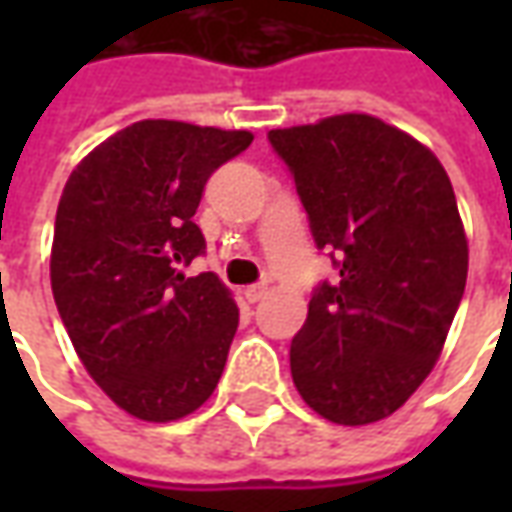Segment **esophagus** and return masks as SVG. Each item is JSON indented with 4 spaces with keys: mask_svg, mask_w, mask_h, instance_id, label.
<instances>
[{
    "mask_svg": "<svg viewBox=\"0 0 512 512\" xmlns=\"http://www.w3.org/2000/svg\"><path fill=\"white\" fill-rule=\"evenodd\" d=\"M266 293H268L266 282H257V285H249V288L244 290L246 301H252V304H255V301H260V299H266Z\"/></svg>",
    "mask_w": 512,
    "mask_h": 512,
    "instance_id": "esophagus-1",
    "label": "esophagus"
}]
</instances>
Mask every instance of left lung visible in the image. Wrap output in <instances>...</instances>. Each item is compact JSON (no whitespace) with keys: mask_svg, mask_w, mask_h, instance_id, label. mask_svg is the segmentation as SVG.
Returning <instances> with one entry per match:
<instances>
[{"mask_svg":"<svg viewBox=\"0 0 512 512\" xmlns=\"http://www.w3.org/2000/svg\"><path fill=\"white\" fill-rule=\"evenodd\" d=\"M318 249L321 282L290 343L304 403L337 425L395 414L436 365L469 271L455 191L439 158L370 115L274 128Z\"/></svg>","mask_w":512,"mask_h":512,"instance_id":"8db88e82","label":"left lung"}]
</instances>
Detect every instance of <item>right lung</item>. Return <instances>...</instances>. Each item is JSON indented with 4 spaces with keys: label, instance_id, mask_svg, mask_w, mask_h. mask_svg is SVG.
<instances>
[{
    "label": "right lung",
    "instance_id": "1",
    "mask_svg": "<svg viewBox=\"0 0 512 512\" xmlns=\"http://www.w3.org/2000/svg\"><path fill=\"white\" fill-rule=\"evenodd\" d=\"M249 145V131L139 120L62 189L54 301L87 373L131 417H186L222 378L238 307L216 274L180 266L205 252L194 224L205 183Z\"/></svg>",
    "mask_w": 512,
    "mask_h": 512
}]
</instances>
